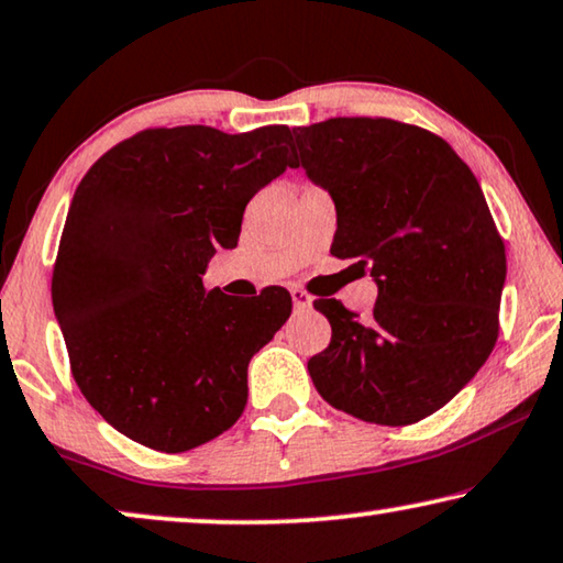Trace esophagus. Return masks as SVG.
I'll use <instances>...</instances> for the list:
<instances>
[{"instance_id":"1","label":"esophagus","mask_w":563,"mask_h":563,"mask_svg":"<svg viewBox=\"0 0 563 563\" xmlns=\"http://www.w3.org/2000/svg\"><path fill=\"white\" fill-rule=\"evenodd\" d=\"M291 301H295L297 312H301V309L312 307V297H309L305 289H291Z\"/></svg>"}]
</instances>
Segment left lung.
Masks as SVG:
<instances>
[{"instance_id": "1", "label": "left lung", "mask_w": 563, "mask_h": 563, "mask_svg": "<svg viewBox=\"0 0 563 563\" xmlns=\"http://www.w3.org/2000/svg\"><path fill=\"white\" fill-rule=\"evenodd\" d=\"M297 165L330 192L332 256L378 287L361 320L317 299L328 350L307 368L324 401L404 427L450 404L498 340L505 246L477 177L427 129L390 119H328L295 132Z\"/></svg>"}]
</instances>
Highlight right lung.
<instances>
[{
	"label": "right lung",
	"mask_w": 563,
	"mask_h": 563,
	"mask_svg": "<svg viewBox=\"0 0 563 563\" xmlns=\"http://www.w3.org/2000/svg\"><path fill=\"white\" fill-rule=\"evenodd\" d=\"M287 126L146 129L88 169L65 218L53 309L80 394L121 434L187 452L246 409L249 363L289 320L287 289L206 291L243 210L297 167Z\"/></svg>",
	"instance_id": "add662e5"
}]
</instances>
